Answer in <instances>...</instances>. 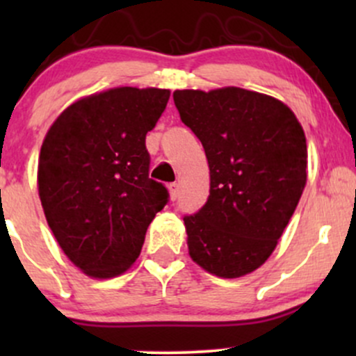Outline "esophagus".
<instances>
[{
    "label": "esophagus",
    "mask_w": 356,
    "mask_h": 356,
    "mask_svg": "<svg viewBox=\"0 0 356 356\" xmlns=\"http://www.w3.org/2000/svg\"><path fill=\"white\" fill-rule=\"evenodd\" d=\"M169 192H170V199H172V201H175V199L179 197V184H175V182H172V184H169Z\"/></svg>",
    "instance_id": "1"
}]
</instances>
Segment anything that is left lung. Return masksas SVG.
I'll return each mask as SVG.
<instances>
[{
	"label": "left lung",
	"instance_id": "1",
	"mask_svg": "<svg viewBox=\"0 0 356 356\" xmlns=\"http://www.w3.org/2000/svg\"><path fill=\"white\" fill-rule=\"evenodd\" d=\"M174 104L211 174L207 202L184 216L189 254L216 276L248 275L275 251L303 194V129L283 102L238 87L175 90Z\"/></svg>",
	"mask_w": 356,
	"mask_h": 356
}]
</instances>
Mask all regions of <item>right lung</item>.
<instances>
[{"label": "right lung", "instance_id": "add662e5", "mask_svg": "<svg viewBox=\"0 0 356 356\" xmlns=\"http://www.w3.org/2000/svg\"><path fill=\"white\" fill-rule=\"evenodd\" d=\"M170 92L120 87L70 105L44 137L38 192L48 226L75 266L113 277L140 254L145 232L169 202L149 177L145 136Z\"/></svg>", "mask_w": 356, "mask_h": 356}]
</instances>
